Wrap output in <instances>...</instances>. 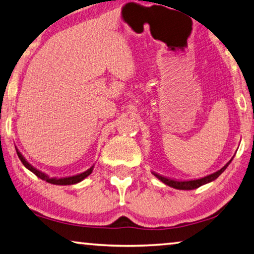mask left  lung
Listing matches in <instances>:
<instances>
[{"label": "left lung", "instance_id": "obj_1", "mask_svg": "<svg viewBox=\"0 0 254 254\" xmlns=\"http://www.w3.org/2000/svg\"><path fill=\"white\" fill-rule=\"evenodd\" d=\"M233 160V158L229 160V162L225 165L224 167H221L219 171H217L215 173H212L210 175H207L204 176V178H201V179H196V180H189V181H178V180H173V179H168V178H165L163 175H159L157 174V173L152 172V174H154L157 179L162 181L163 183H165L168 187L171 188H174V189H178V190H194V189L201 187V185L203 184H207V183H210L212 181H215L218 176L223 173L225 170H226L227 166Z\"/></svg>", "mask_w": 254, "mask_h": 254}]
</instances>
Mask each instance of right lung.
Listing matches in <instances>:
<instances>
[{
    "mask_svg": "<svg viewBox=\"0 0 254 254\" xmlns=\"http://www.w3.org/2000/svg\"><path fill=\"white\" fill-rule=\"evenodd\" d=\"M17 155L20 158V160H21V163L23 164V166H25L26 168H28L30 172H33L34 174L37 176V178L42 179L43 181H46V182L51 183V184H55V185H71V184H76L79 182H81L82 180H84L87 178V176H89L91 174L92 170H94V166H91L89 170H87L86 172L83 173H80V174H76V175H73V176H67V178H50L47 174H45V173L40 172L38 171L37 168H35L34 166H31V164H29L27 162V160L25 159V157H23L21 155V152H20L18 149H17Z\"/></svg>",
    "mask_w": 254,
    "mask_h": 254,
    "instance_id": "add662e5",
    "label": "right lung"
}]
</instances>
